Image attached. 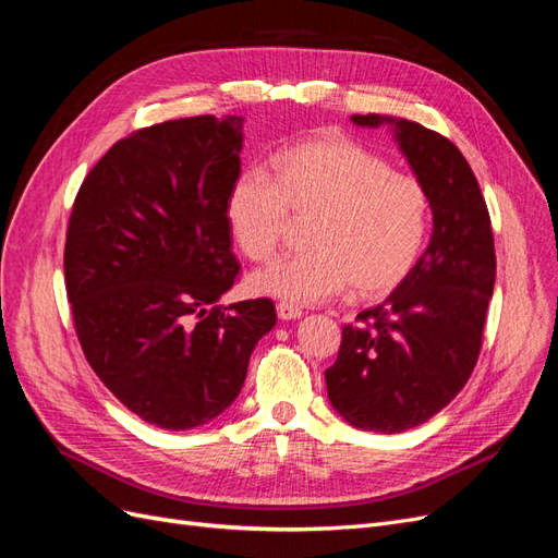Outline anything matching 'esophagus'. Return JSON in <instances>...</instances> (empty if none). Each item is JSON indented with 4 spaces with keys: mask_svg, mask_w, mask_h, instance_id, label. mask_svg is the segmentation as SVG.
I'll list each match as a JSON object with an SVG mask.
<instances>
[{
    "mask_svg": "<svg viewBox=\"0 0 558 558\" xmlns=\"http://www.w3.org/2000/svg\"><path fill=\"white\" fill-rule=\"evenodd\" d=\"M277 314L281 320H293V318H300L302 316V310L291 305V302H279L277 305Z\"/></svg>",
    "mask_w": 558,
    "mask_h": 558,
    "instance_id": "34e87169",
    "label": "esophagus"
}]
</instances>
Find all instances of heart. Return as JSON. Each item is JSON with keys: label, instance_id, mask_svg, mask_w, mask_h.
Instances as JSON below:
<instances>
[{"label": "heart", "instance_id": "b5f03b06", "mask_svg": "<svg viewBox=\"0 0 558 558\" xmlns=\"http://www.w3.org/2000/svg\"><path fill=\"white\" fill-rule=\"evenodd\" d=\"M272 179L234 177L226 195L230 238L248 260L272 258L289 216H312L310 251L258 269L251 289L300 305L344 293L384 298L410 277L424 251L430 197L375 150L340 132H316L269 160Z\"/></svg>", "mask_w": 558, "mask_h": 558}]
</instances>
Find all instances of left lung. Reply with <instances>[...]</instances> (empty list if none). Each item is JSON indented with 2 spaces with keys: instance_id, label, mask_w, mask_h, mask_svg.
Returning <instances> with one entry per match:
<instances>
[{
  "instance_id": "obj_1",
  "label": "left lung",
  "mask_w": 558,
  "mask_h": 558,
  "mask_svg": "<svg viewBox=\"0 0 558 558\" xmlns=\"http://www.w3.org/2000/svg\"><path fill=\"white\" fill-rule=\"evenodd\" d=\"M351 121L391 125L433 211L424 256L381 305L342 328L340 353L326 369L337 414L353 428L391 435L426 424L475 369L496 283L494 232L480 183L447 137L379 113Z\"/></svg>"
}]
</instances>
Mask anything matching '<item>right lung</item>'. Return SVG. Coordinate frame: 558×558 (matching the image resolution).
Segmentation results:
<instances>
[{
  "label": "right lung",
  "mask_w": 558,
  "mask_h": 558,
  "mask_svg": "<svg viewBox=\"0 0 558 558\" xmlns=\"http://www.w3.org/2000/svg\"><path fill=\"white\" fill-rule=\"evenodd\" d=\"M242 142L240 116L132 132L83 179L66 228L81 349L130 412L165 430L226 412L277 324L267 298L216 305L240 275L223 207Z\"/></svg>",
  "instance_id": "add662e5"
}]
</instances>
